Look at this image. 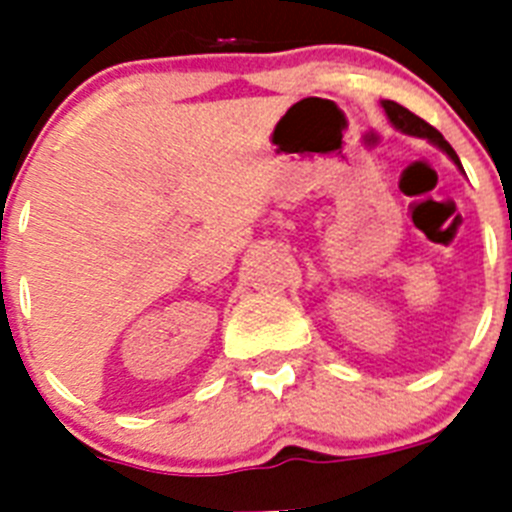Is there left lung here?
Listing matches in <instances>:
<instances>
[{
  "label": "left lung",
  "instance_id": "left-lung-1",
  "mask_svg": "<svg viewBox=\"0 0 512 512\" xmlns=\"http://www.w3.org/2000/svg\"><path fill=\"white\" fill-rule=\"evenodd\" d=\"M382 107H384V112H387V117H390L392 125H395V128L400 130V133L415 135V138H428L433 143V146L441 148V151L446 153V156H449L451 161H454V164L461 169V161H459V156H456V151L449 146V143H446V140H443V135L438 133V130L433 128V125H428V122H425V120H420V117L413 115V112H410L408 107H402V104L392 102V99H384Z\"/></svg>",
  "mask_w": 512,
  "mask_h": 512
}]
</instances>
